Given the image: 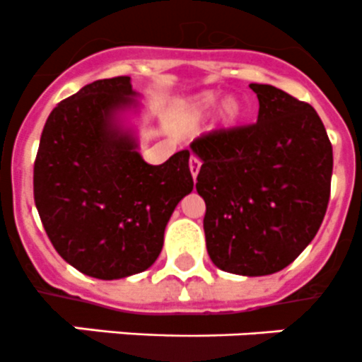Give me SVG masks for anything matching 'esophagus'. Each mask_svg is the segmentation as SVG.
Masks as SVG:
<instances>
[{
	"instance_id": "obj_1",
	"label": "esophagus",
	"mask_w": 362,
	"mask_h": 362,
	"mask_svg": "<svg viewBox=\"0 0 362 362\" xmlns=\"http://www.w3.org/2000/svg\"><path fill=\"white\" fill-rule=\"evenodd\" d=\"M199 170H201V159L195 158V156H192V158H190V172H192V177L197 179Z\"/></svg>"
}]
</instances>
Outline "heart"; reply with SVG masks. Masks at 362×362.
Wrapping results in <instances>:
<instances>
[{
  "mask_svg": "<svg viewBox=\"0 0 362 362\" xmlns=\"http://www.w3.org/2000/svg\"><path fill=\"white\" fill-rule=\"evenodd\" d=\"M218 98H221V93L217 91L197 93V95H194V97H190L179 105L177 122L185 129H195L206 120V116L210 115L211 109L217 105ZM242 115H244L242 102L237 97H226L217 107V112H215L214 127L233 129L240 122Z\"/></svg>",
  "mask_w": 362,
  "mask_h": 362,
  "instance_id": "1",
  "label": "heart"
}]
</instances>
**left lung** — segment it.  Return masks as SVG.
I'll return each instance as SVG.
<instances>
[{
  "label": "left lung",
  "instance_id": "obj_1",
  "mask_svg": "<svg viewBox=\"0 0 362 362\" xmlns=\"http://www.w3.org/2000/svg\"><path fill=\"white\" fill-rule=\"evenodd\" d=\"M257 124L192 141L201 159L206 250L218 269L242 276L281 271L309 246L330 197L332 145L313 105L269 84H250Z\"/></svg>",
  "mask_w": 362,
  "mask_h": 362
}]
</instances>
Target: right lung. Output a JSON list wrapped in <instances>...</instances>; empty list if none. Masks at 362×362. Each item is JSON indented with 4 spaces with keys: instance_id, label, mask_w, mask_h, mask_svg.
I'll use <instances>...</instances> for the list:
<instances>
[{
    "instance_id": "1",
    "label": "right lung",
    "mask_w": 362,
    "mask_h": 362,
    "mask_svg": "<svg viewBox=\"0 0 362 362\" xmlns=\"http://www.w3.org/2000/svg\"><path fill=\"white\" fill-rule=\"evenodd\" d=\"M131 77L95 81L49 112L34 163V199L46 235L75 269L118 280L148 269L165 228L194 190L179 151L148 165L127 125L140 111Z\"/></svg>"
}]
</instances>
